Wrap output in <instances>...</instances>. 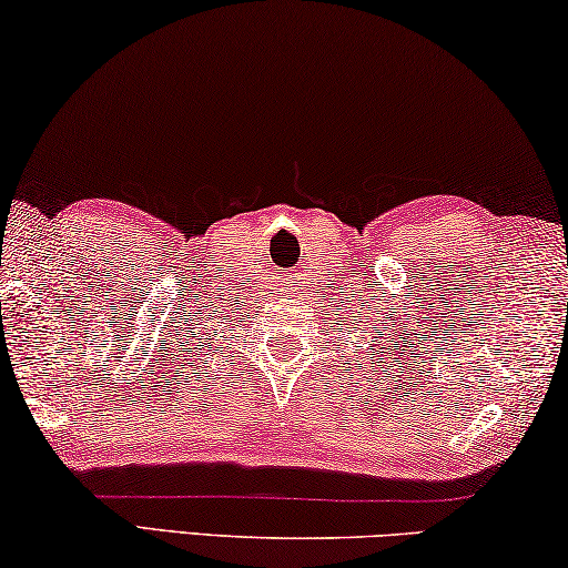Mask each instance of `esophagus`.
I'll return each instance as SVG.
<instances>
[{"instance_id":"34e87169","label":"esophagus","mask_w":568,"mask_h":568,"mask_svg":"<svg viewBox=\"0 0 568 568\" xmlns=\"http://www.w3.org/2000/svg\"><path fill=\"white\" fill-rule=\"evenodd\" d=\"M287 291H291V287H287Z\"/></svg>"}]
</instances>
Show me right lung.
Instances as JSON below:
<instances>
[{"label": "right lung", "instance_id": "1", "mask_svg": "<svg viewBox=\"0 0 568 568\" xmlns=\"http://www.w3.org/2000/svg\"><path fill=\"white\" fill-rule=\"evenodd\" d=\"M214 333H217V328H214ZM192 336H196V333H192ZM186 344H189V341H186ZM200 344H202V341H200ZM214 351H217V348H214ZM200 354H202V351H200ZM206 356V354H204ZM202 362H204V358H202Z\"/></svg>", "mask_w": 568, "mask_h": 568}]
</instances>
